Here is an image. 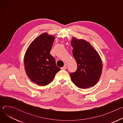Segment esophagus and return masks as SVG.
<instances>
[{
    "label": "esophagus",
    "instance_id": "34e87169",
    "mask_svg": "<svg viewBox=\"0 0 123 123\" xmlns=\"http://www.w3.org/2000/svg\"><path fill=\"white\" fill-rule=\"evenodd\" d=\"M61 68L62 69H66L67 68V65L65 64V65L64 66V67H63Z\"/></svg>",
    "mask_w": 123,
    "mask_h": 123
}]
</instances>
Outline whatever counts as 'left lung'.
<instances>
[{
    "instance_id": "1",
    "label": "left lung",
    "mask_w": 123,
    "mask_h": 123,
    "mask_svg": "<svg viewBox=\"0 0 123 123\" xmlns=\"http://www.w3.org/2000/svg\"><path fill=\"white\" fill-rule=\"evenodd\" d=\"M71 45L77 65L76 71L70 74L73 82L80 89L94 86L102 73V61L99 54L89 42L84 39L73 37Z\"/></svg>"
}]
</instances>
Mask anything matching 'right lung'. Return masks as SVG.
<instances>
[{"mask_svg": "<svg viewBox=\"0 0 123 123\" xmlns=\"http://www.w3.org/2000/svg\"><path fill=\"white\" fill-rule=\"evenodd\" d=\"M55 39L52 35L43 33L30 44L25 52L26 73L31 81L40 86L50 83L60 70L50 54Z\"/></svg>", "mask_w": 123, "mask_h": 123, "instance_id": "right-lung-1", "label": "right lung"}]
</instances>
